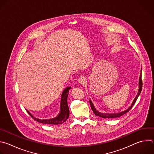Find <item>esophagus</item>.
Segmentation results:
<instances>
[{
	"instance_id": "esophagus-1",
	"label": "esophagus",
	"mask_w": 154,
	"mask_h": 154,
	"mask_svg": "<svg viewBox=\"0 0 154 154\" xmlns=\"http://www.w3.org/2000/svg\"><path fill=\"white\" fill-rule=\"evenodd\" d=\"M79 83L81 85H83L85 82H86V78L84 77H80L79 79Z\"/></svg>"
}]
</instances>
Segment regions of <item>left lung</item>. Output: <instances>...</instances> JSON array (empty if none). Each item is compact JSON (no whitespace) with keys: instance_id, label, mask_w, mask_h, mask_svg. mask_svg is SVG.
<instances>
[{"instance_id":"1","label":"left lung","mask_w":154,"mask_h":154,"mask_svg":"<svg viewBox=\"0 0 154 154\" xmlns=\"http://www.w3.org/2000/svg\"><path fill=\"white\" fill-rule=\"evenodd\" d=\"M142 86H143V82H142V79H141V72L140 74V79H139V89H138V92L137 95L136 96L135 98L134 99L131 105L128 108V109H127L126 110H124L123 112H121L120 113H100L99 112H98L97 109H96V108L94 106V104L93 103L92 101L91 100H90V105H91V108L92 109V110L93 111V113H94V115L97 116H99L100 118H106V119H109V118H118L120 117L122 115H124V114H125L126 113H127L128 112H129V110H130L131 108L133 107V106L134 105V103L136 102L139 95L140 94L141 90H142Z\"/></svg>"}]
</instances>
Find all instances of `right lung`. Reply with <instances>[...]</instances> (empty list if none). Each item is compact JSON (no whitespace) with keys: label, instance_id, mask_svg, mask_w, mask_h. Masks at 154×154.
<instances>
[{"label":"right lung","instance_id":"right-lung-1","mask_svg":"<svg viewBox=\"0 0 154 154\" xmlns=\"http://www.w3.org/2000/svg\"><path fill=\"white\" fill-rule=\"evenodd\" d=\"M71 87H67L62 92L61 103H60V112L57 116L52 119H40L35 118L28 110L26 109L30 116L36 121H38L40 123L46 124H61L65 122L69 118V109L68 105L67 98L68 96V93Z\"/></svg>","mask_w":154,"mask_h":154}]
</instances>
